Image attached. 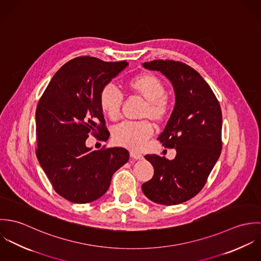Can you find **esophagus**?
<instances>
[{
	"label": "esophagus",
	"mask_w": 261,
	"mask_h": 261,
	"mask_svg": "<svg viewBox=\"0 0 261 261\" xmlns=\"http://www.w3.org/2000/svg\"><path fill=\"white\" fill-rule=\"evenodd\" d=\"M129 154H130V156H132L134 160H142V159L144 158L142 153H140V152H138V151H136V150H130Z\"/></svg>",
	"instance_id": "obj_1"
}]
</instances>
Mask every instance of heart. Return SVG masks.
<instances>
[{
	"instance_id": "b5f03b06",
	"label": "heart",
	"mask_w": 261,
	"mask_h": 261,
	"mask_svg": "<svg viewBox=\"0 0 261 261\" xmlns=\"http://www.w3.org/2000/svg\"><path fill=\"white\" fill-rule=\"evenodd\" d=\"M125 86L130 93L146 100L141 117L147 119L123 121L115 125L112 129V141L120 147L139 150L144 148L153 133L152 124L148 119L161 123L169 115L167 89L160 77L149 72L132 77L125 82ZM98 103L101 112L111 120H116L120 114L122 95L114 85L107 84L99 92Z\"/></svg>"
}]
</instances>
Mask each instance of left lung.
Wrapping results in <instances>:
<instances>
[{"instance_id": "8db88e82", "label": "left lung", "mask_w": 261, "mask_h": 261, "mask_svg": "<svg viewBox=\"0 0 261 261\" xmlns=\"http://www.w3.org/2000/svg\"><path fill=\"white\" fill-rule=\"evenodd\" d=\"M143 66L161 71L174 87L175 108L158 140L165 148L176 149L177 154L171 161L158 154H146L154 173L142 190L154 203L177 205L203 189L220 156L221 108L208 83L185 63L153 60Z\"/></svg>"}]
</instances>
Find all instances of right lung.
<instances>
[{"label": "right lung", "instance_id": "1", "mask_svg": "<svg viewBox=\"0 0 261 261\" xmlns=\"http://www.w3.org/2000/svg\"><path fill=\"white\" fill-rule=\"evenodd\" d=\"M126 66V61L74 58L55 73L38 102V161L55 192L72 203L100 198L114 172L128 161L123 148L92 150L85 145L90 134L99 141L109 140L98 96Z\"/></svg>", "mask_w": 261, "mask_h": 261}]
</instances>
